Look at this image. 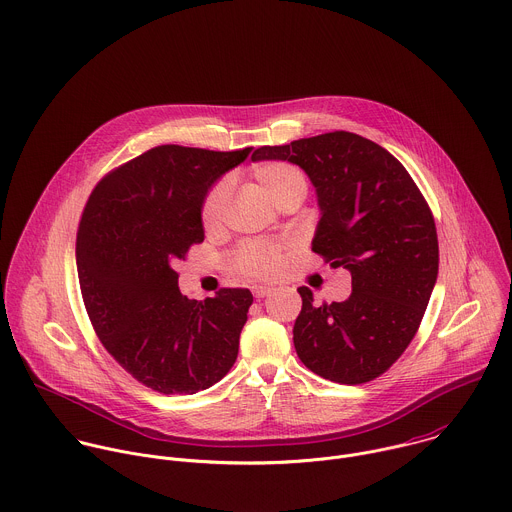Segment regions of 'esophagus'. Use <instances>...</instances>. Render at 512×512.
Here are the masks:
<instances>
[{"mask_svg":"<svg viewBox=\"0 0 512 512\" xmlns=\"http://www.w3.org/2000/svg\"><path fill=\"white\" fill-rule=\"evenodd\" d=\"M252 292H254V296H256V298H264V296H268L272 290H270L268 286H254V288H252Z\"/></svg>","mask_w":512,"mask_h":512,"instance_id":"34e87169","label":"esophagus"}]
</instances>
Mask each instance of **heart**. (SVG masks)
<instances>
[{
  "instance_id": "b5f03b06",
  "label": "heart",
  "mask_w": 512,
  "mask_h": 512,
  "mask_svg": "<svg viewBox=\"0 0 512 512\" xmlns=\"http://www.w3.org/2000/svg\"><path fill=\"white\" fill-rule=\"evenodd\" d=\"M252 178L256 180L262 194L272 202L280 204L290 196H306L308 192V178L306 174L288 164V162H268L260 164L252 170ZM230 198V182H218L206 196L202 204V224L206 230H216L226 212V204ZM236 266L240 272L252 278H274L282 266L280 248L272 244H246L236 254Z\"/></svg>"
}]
</instances>
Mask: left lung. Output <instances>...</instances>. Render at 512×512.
Here are the masks:
<instances>
[{
	"label": "left lung",
	"instance_id": "left-lung-1",
	"mask_svg": "<svg viewBox=\"0 0 512 512\" xmlns=\"http://www.w3.org/2000/svg\"><path fill=\"white\" fill-rule=\"evenodd\" d=\"M258 160L306 172L320 208L312 250L352 274L344 302L316 306L310 288H298V358L332 382L374 380L414 338L436 284L438 238L426 200L390 152L352 132L262 146L252 154Z\"/></svg>",
	"mask_w": 512,
	"mask_h": 512
}]
</instances>
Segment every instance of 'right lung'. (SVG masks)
Returning <instances> with one entry per match:
<instances>
[{
	"instance_id": "obj_1",
	"label": "right lung",
	"mask_w": 512,
	"mask_h": 512,
	"mask_svg": "<svg viewBox=\"0 0 512 512\" xmlns=\"http://www.w3.org/2000/svg\"><path fill=\"white\" fill-rule=\"evenodd\" d=\"M250 152L152 148L110 172L84 208L76 264L88 316L116 362L156 392L196 394L236 362L252 292L190 300L174 266L204 242L208 190Z\"/></svg>"
}]
</instances>
